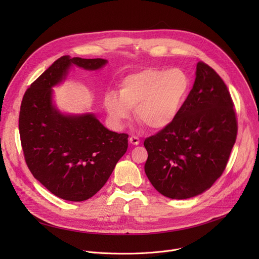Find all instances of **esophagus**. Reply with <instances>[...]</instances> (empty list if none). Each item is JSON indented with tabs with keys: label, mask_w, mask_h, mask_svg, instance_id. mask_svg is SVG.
Returning a JSON list of instances; mask_svg holds the SVG:
<instances>
[{
	"label": "esophagus",
	"mask_w": 259,
	"mask_h": 259,
	"mask_svg": "<svg viewBox=\"0 0 259 259\" xmlns=\"http://www.w3.org/2000/svg\"><path fill=\"white\" fill-rule=\"evenodd\" d=\"M129 142L132 145H139L140 144V139L138 137H135V135H131V137L129 138Z\"/></svg>",
	"instance_id": "34e87169"
}]
</instances>
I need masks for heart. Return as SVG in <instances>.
Segmentation results:
<instances>
[{
  "label": "heart",
  "instance_id": "b5f03b06",
  "mask_svg": "<svg viewBox=\"0 0 259 259\" xmlns=\"http://www.w3.org/2000/svg\"><path fill=\"white\" fill-rule=\"evenodd\" d=\"M190 81L181 69L150 68L127 76L120 92L106 93L104 105L114 124L121 126L135 108L137 118L150 129L168 127L180 114Z\"/></svg>",
  "mask_w": 259,
  "mask_h": 259
}]
</instances>
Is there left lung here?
I'll return each instance as SVG.
<instances>
[{
	"label": "left lung",
	"mask_w": 259,
	"mask_h": 259,
	"mask_svg": "<svg viewBox=\"0 0 259 259\" xmlns=\"http://www.w3.org/2000/svg\"><path fill=\"white\" fill-rule=\"evenodd\" d=\"M234 103L223 78L198 62L193 88L171 125L145 140V172L157 191L185 199L221 178L236 142Z\"/></svg>",
	"instance_id": "left-lung-1"
}]
</instances>
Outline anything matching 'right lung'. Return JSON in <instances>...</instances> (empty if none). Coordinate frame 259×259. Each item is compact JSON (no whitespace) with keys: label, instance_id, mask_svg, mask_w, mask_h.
Listing matches in <instances>:
<instances>
[{"label":"right lung","instance_id":"right-lung-1","mask_svg":"<svg viewBox=\"0 0 259 259\" xmlns=\"http://www.w3.org/2000/svg\"><path fill=\"white\" fill-rule=\"evenodd\" d=\"M103 59L64 56L26 90L19 130L27 167L46 189L70 201H83L99 192L128 148V134L105 128L93 114L64 115L51 102V87L66 76L72 64L95 70Z\"/></svg>","mask_w":259,"mask_h":259}]
</instances>
